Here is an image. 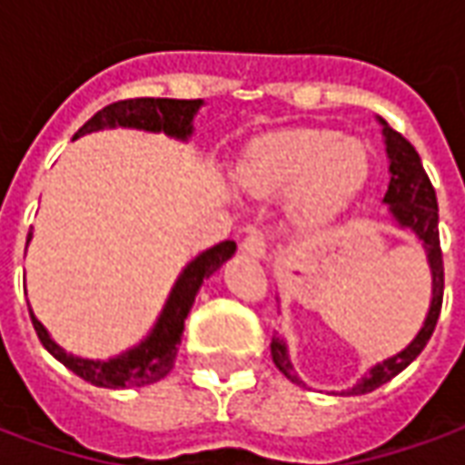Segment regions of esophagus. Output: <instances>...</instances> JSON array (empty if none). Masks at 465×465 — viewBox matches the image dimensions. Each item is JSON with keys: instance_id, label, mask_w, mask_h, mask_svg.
<instances>
[{"instance_id": "esophagus-1", "label": "esophagus", "mask_w": 465, "mask_h": 465, "mask_svg": "<svg viewBox=\"0 0 465 465\" xmlns=\"http://www.w3.org/2000/svg\"><path fill=\"white\" fill-rule=\"evenodd\" d=\"M242 252L253 256V259H266V253H269V242H266V236H263L262 232H253L242 242Z\"/></svg>"}]
</instances>
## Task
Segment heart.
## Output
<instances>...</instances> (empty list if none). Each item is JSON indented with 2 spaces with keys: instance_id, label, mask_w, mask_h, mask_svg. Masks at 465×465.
<instances>
[{
  "instance_id": "obj_1",
  "label": "heart",
  "mask_w": 465,
  "mask_h": 465,
  "mask_svg": "<svg viewBox=\"0 0 465 465\" xmlns=\"http://www.w3.org/2000/svg\"><path fill=\"white\" fill-rule=\"evenodd\" d=\"M366 176L363 143L322 129L266 134L239 162L243 189L262 196L289 192V216L302 232H323L339 222Z\"/></svg>"
}]
</instances>
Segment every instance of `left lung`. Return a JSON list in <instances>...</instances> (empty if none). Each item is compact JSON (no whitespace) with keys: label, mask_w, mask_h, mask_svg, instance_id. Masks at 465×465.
Instances as JSON below:
<instances>
[{"label":"left lung","mask_w":465,"mask_h":465,"mask_svg":"<svg viewBox=\"0 0 465 465\" xmlns=\"http://www.w3.org/2000/svg\"><path fill=\"white\" fill-rule=\"evenodd\" d=\"M383 132V143H386V156H389V189L383 193V203L389 206L391 222L399 229L411 232L423 246L426 262L430 272V306L423 326L413 336V341L399 353H393L389 359L379 361L376 366H371L351 389H343L346 396H361L369 391L379 389L383 383H389L393 376H399L401 371L409 366L411 361L419 356L423 346L429 343L430 333L439 322L440 303H443V259H440V243H439V203H436V192L430 186L429 176L423 172V163L416 149L411 146L399 132H393L389 124L381 116H376ZM272 359L276 369L282 371L286 379H292L299 386H306L289 359V346L283 339L273 336L272 339Z\"/></svg>","instance_id":"obj_1"}]
</instances>
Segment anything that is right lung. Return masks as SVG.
<instances>
[{"label": "right lung", "mask_w": 465, "mask_h": 465, "mask_svg": "<svg viewBox=\"0 0 465 465\" xmlns=\"http://www.w3.org/2000/svg\"><path fill=\"white\" fill-rule=\"evenodd\" d=\"M203 99H124L116 104L104 106L74 134V139L84 134L102 132V129H139V132L166 134L176 142H189L193 134V116L199 114ZM32 242V232L26 236V246ZM236 252V243L222 242L193 256L173 282L172 292L166 296L163 309L156 316L152 331L132 349L116 353L112 359H82L74 353H66L59 343L49 336L45 323L39 322L29 309L35 331L39 341L56 361H62L66 369L74 371L79 379L89 381L102 389H129V386H149L162 381L173 369V361L182 343L183 322L192 312L193 299L202 289V283L219 272Z\"/></svg>", "instance_id": "right-lung-1"}]
</instances>
